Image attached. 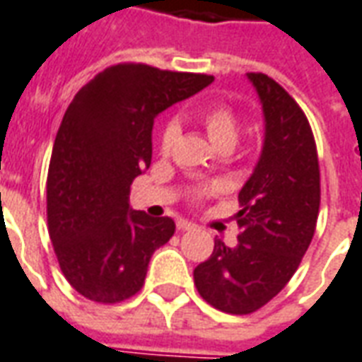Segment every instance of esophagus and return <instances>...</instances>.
<instances>
[{
  "label": "esophagus",
  "mask_w": 362,
  "mask_h": 362,
  "mask_svg": "<svg viewBox=\"0 0 362 362\" xmlns=\"http://www.w3.org/2000/svg\"><path fill=\"white\" fill-rule=\"evenodd\" d=\"M197 226L192 223V221L189 220H177V229L179 231H191V229H194Z\"/></svg>",
  "instance_id": "1"
}]
</instances>
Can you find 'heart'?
<instances>
[{"instance_id": "b5f03b06", "label": "heart", "mask_w": 362, "mask_h": 362, "mask_svg": "<svg viewBox=\"0 0 362 362\" xmlns=\"http://www.w3.org/2000/svg\"><path fill=\"white\" fill-rule=\"evenodd\" d=\"M200 121H202V127L206 131L208 139L212 141V144L216 148H233L239 141V134H241V123H239V117L237 113L226 104H214L210 107H206L204 112L200 113ZM179 125L177 121H170L162 133V142H160V148H162L163 154H168L173 144L177 141L179 136ZM220 189V185H212V187H206L202 189L199 194H208V192H214Z\"/></svg>"}]
</instances>
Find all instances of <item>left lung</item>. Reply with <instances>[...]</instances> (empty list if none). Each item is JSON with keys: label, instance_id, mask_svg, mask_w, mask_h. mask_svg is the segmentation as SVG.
<instances>
[{"label": "left lung", "instance_id": "left-lung-1", "mask_svg": "<svg viewBox=\"0 0 362 362\" xmlns=\"http://www.w3.org/2000/svg\"><path fill=\"white\" fill-rule=\"evenodd\" d=\"M264 113V142L239 191V243L214 241L194 268V286L214 308L250 315L274 299L299 268L320 208V170L310 125L274 78L247 73Z\"/></svg>", "mask_w": 362, "mask_h": 362}]
</instances>
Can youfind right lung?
I'll list each match as a JSON object with an SVG mask.
<instances>
[{
  "instance_id": "obj_1",
  "label": "right lung",
  "mask_w": 362,
  "mask_h": 362,
  "mask_svg": "<svg viewBox=\"0 0 362 362\" xmlns=\"http://www.w3.org/2000/svg\"><path fill=\"white\" fill-rule=\"evenodd\" d=\"M214 76L121 63L76 92L47 170V231L63 276L83 297L119 303L141 291L156 249L175 231L129 204L131 183L152 160L158 113Z\"/></svg>"
}]
</instances>
